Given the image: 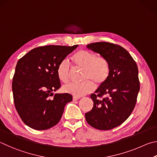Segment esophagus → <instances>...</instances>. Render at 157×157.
I'll list each match as a JSON object with an SVG mask.
<instances>
[{"mask_svg": "<svg viewBox=\"0 0 157 157\" xmlns=\"http://www.w3.org/2000/svg\"><path fill=\"white\" fill-rule=\"evenodd\" d=\"M79 98H79V97H73V101H77V100H78Z\"/></svg>", "mask_w": 157, "mask_h": 157, "instance_id": "1", "label": "esophagus"}]
</instances>
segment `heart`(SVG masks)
<instances>
[{
	"mask_svg": "<svg viewBox=\"0 0 157 157\" xmlns=\"http://www.w3.org/2000/svg\"><path fill=\"white\" fill-rule=\"evenodd\" d=\"M73 64L78 68L83 69L81 83H70L63 87V92L74 96L81 97L92 92L94 89V83L99 86L103 85L109 75V62L105 58L97 56L94 52L81 49L71 58ZM57 76L63 83L69 80L70 74V63L66 59L61 60L57 67Z\"/></svg>",
	"mask_w": 157,
	"mask_h": 157,
	"instance_id": "obj_1",
	"label": "heart"
}]
</instances>
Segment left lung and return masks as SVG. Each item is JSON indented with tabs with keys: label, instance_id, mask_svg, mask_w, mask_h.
Listing matches in <instances>:
<instances>
[{
	"label": "left lung",
	"instance_id": "8db88e82",
	"mask_svg": "<svg viewBox=\"0 0 157 157\" xmlns=\"http://www.w3.org/2000/svg\"><path fill=\"white\" fill-rule=\"evenodd\" d=\"M86 47L105 58L110 71L107 81L90 96L94 106L85 114L86 119L98 130H111L122 124L135 107L140 90L138 67L129 52L119 45L99 42ZM103 95L106 97L100 100Z\"/></svg>",
	"mask_w": 157,
	"mask_h": 157
}]
</instances>
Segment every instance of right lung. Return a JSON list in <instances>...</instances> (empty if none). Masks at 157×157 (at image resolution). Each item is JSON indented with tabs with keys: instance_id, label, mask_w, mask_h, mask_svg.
<instances>
[{
	"instance_id": "1",
	"label": "right lung",
	"mask_w": 157,
	"mask_h": 157,
	"mask_svg": "<svg viewBox=\"0 0 157 157\" xmlns=\"http://www.w3.org/2000/svg\"><path fill=\"white\" fill-rule=\"evenodd\" d=\"M78 45H47L32 49L18 60L13 77L15 108L23 121L36 130H48L61 118L72 96L55 94L60 87L57 67ZM54 95L52 100L49 97Z\"/></svg>"
}]
</instances>
